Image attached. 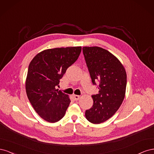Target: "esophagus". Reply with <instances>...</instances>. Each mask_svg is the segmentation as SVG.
<instances>
[{"mask_svg":"<svg viewBox=\"0 0 154 154\" xmlns=\"http://www.w3.org/2000/svg\"><path fill=\"white\" fill-rule=\"evenodd\" d=\"M73 97H74V100L77 101V100H79V98H80V96H78V95H73Z\"/></svg>","mask_w":154,"mask_h":154,"instance_id":"obj_1","label":"esophagus"}]
</instances>
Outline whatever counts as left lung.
Instances as JSON below:
<instances>
[{"mask_svg":"<svg viewBox=\"0 0 154 154\" xmlns=\"http://www.w3.org/2000/svg\"><path fill=\"white\" fill-rule=\"evenodd\" d=\"M82 50L93 85L99 82V92L92 95L93 105L85 111V117L92 123L100 124L111 118L122 105L127 73L119 60L107 50L100 47Z\"/></svg>","mask_w":154,"mask_h":154,"instance_id":"left-lung-1","label":"left lung"}]
</instances>
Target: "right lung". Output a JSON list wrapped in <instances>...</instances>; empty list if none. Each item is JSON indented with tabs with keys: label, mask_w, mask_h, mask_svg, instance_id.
<instances>
[{
	"label": "right lung",
	"mask_w": 154,
	"mask_h": 154,
	"mask_svg": "<svg viewBox=\"0 0 154 154\" xmlns=\"http://www.w3.org/2000/svg\"><path fill=\"white\" fill-rule=\"evenodd\" d=\"M81 47L44 50L29 65L26 90L31 104L40 117L49 123L61 119L69 105V96L56 89L68 67L78 58Z\"/></svg>",
	"instance_id": "1"
}]
</instances>
